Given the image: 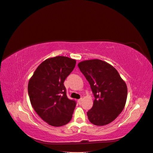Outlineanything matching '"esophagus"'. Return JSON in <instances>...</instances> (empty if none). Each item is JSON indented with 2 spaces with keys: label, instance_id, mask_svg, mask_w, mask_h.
I'll list each match as a JSON object with an SVG mask.
<instances>
[{
  "label": "esophagus",
  "instance_id": "obj_1",
  "mask_svg": "<svg viewBox=\"0 0 153 153\" xmlns=\"http://www.w3.org/2000/svg\"><path fill=\"white\" fill-rule=\"evenodd\" d=\"M78 104L81 105L82 103V98H80V99L78 100Z\"/></svg>",
  "mask_w": 153,
  "mask_h": 153
}]
</instances>
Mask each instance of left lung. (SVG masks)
Masks as SVG:
<instances>
[{
  "label": "left lung",
  "mask_w": 153,
  "mask_h": 153,
  "mask_svg": "<svg viewBox=\"0 0 153 153\" xmlns=\"http://www.w3.org/2000/svg\"><path fill=\"white\" fill-rule=\"evenodd\" d=\"M78 66L89 82L95 98L92 108L87 112L89 121L96 126L112 122L126 104V83L116 69L101 60H87L78 63Z\"/></svg>",
  "instance_id": "left-lung-1"
}]
</instances>
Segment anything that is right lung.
<instances>
[{"mask_svg": "<svg viewBox=\"0 0 153 153\" xmlns=\"http://www.w3.org/2000/svg\"><path fill=\"white\" fill-rule=\"evenodd\" d=\"M76 61L57 56L45 60L29 80L28 93L32 107L51 126H64L71 121L76 101L69 100L64 85Z\"/></svg>", "mask_w": 153, "mask_h": 153, "instance_id": "add662e5", "label": "right lung"}]
</instances>
